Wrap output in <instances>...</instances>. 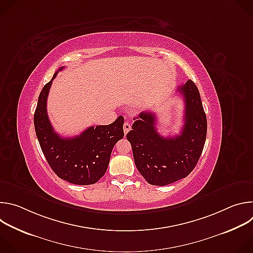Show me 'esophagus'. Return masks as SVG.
Here are the masks:
<instances>
[{
    "label": "esophagus",
    "mask_w": 253,
    "mask_h": 253,
    "mask_svg": "<svg viewBox=\"0 0 253 253\" xmlns=\"http://www.w3.org/2000/svg\"><path fill=\"white\" fill-rule=\"evenodd\" d=\"M123 130H124V134L126 135V134L131 130V125H130V123L125 122L124 125H123Z\"/></svg>",
    "instance_id": "esophagus-1"
}]
</instances>
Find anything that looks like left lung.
Wrapping results in <instances>:
<instances>
[{
  "instance_id": "left-lung-1",
  "label": "left lung",
  "mask_w": 253,
  "mask_h": 253,
  "mask_svg": "<svg viewBox=\"0 0 253 253\" xmlns=\"http://www.w3.org/2000/svg\"><path fill=\"white\" fill-rule=\"evenodd\" d=\"M185 104L184 124L179 135L163 137L156 116L142 112L127 133L135 165L149 184L165 186L185 178L196 166L206 140L207 120L199 91L188 80L177 88Z\"/></svg>"
}]
</instances>
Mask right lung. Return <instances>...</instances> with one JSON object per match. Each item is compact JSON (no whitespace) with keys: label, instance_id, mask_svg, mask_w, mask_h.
Wrapping results in <instances>:
<instances>
[{"label":"right lung","instance_id":"1","mask_svg":"<svg viewBox=\"0 0 253 253\" xmlns=\"http://www.w3.org/2000/svg\"><path fill=\"white\" fill-rule=\"evenodd\" d=\"M42 89L34 114V125L41 149L52 170L63 180L77 185L96 183L107 171L115 144L123 138L124 118L110 125L91 126L80 135L63 138L57 134L47 114V98L52 81Z\"/></svg>","mask_w":253,"mask_h":253}]
</instances>
